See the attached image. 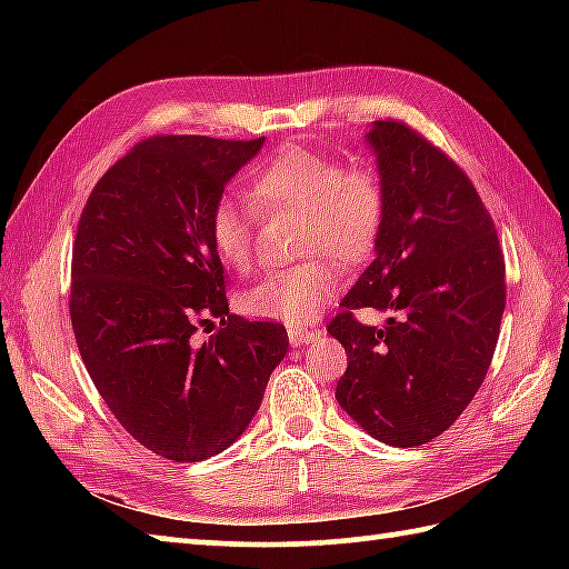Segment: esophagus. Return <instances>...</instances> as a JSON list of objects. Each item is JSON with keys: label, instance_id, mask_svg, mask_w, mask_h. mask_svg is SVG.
Segmentation results:
<instances>
[{"label": "esophagus", "instance_id": "esophagus-1", "mask_svg": "<svg viewBox=\"0 0 569 569\" xmlns=\"http://www.w3.org/2000/svg\"><path fill=\"white\" fill-rule=\"evenodd\" d=\"M316 337H318V332L306 330V328H288V342H291V347L310 345Z\"/></svg>", "mask_w": 569, "mask_h": 569}]
</instances>
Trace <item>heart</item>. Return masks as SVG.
Returning <instances> with one entry per match:
<instances>
[{
  "label": "heart",
  "instance_id": "b5f03b06",
  "mask_svg": "<svg viewBox=\"0 0 569 569\" xmlns=\"http://www.w3.org/2000/svg\"><path fill=\"white\" fill-rule=\"evenodd\" d=\"M249 202L261 214H300L298 247L342 263L369 257L383 220V188L373 168L340 166L308 147H283L253 168ZM257 217L232 198H220L208 217V237L224 269L244 276L253 269ZM337 273L328 259H312L273 271L241 296V308L263 320L303 325L332 298Z\"/></svg>",
  "mask_w": 569,
  "mask_h": 569
}]
</instances>
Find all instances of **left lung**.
I'll return each instance as SVG.
<instances>
[{"instance_id":"1","label":"left lung","mask_w":569,"mask_h":569,"mask_svg":"<svg viewBox=\"0 0 569 569\" xmlns=\"http://www.w3.org/2000/svg\"><path fill=\"white\" fill-rule=\"evenodd\" d=\"M383 220L373 261L328 332L347 371L335 398L359 428L393 447L438 438L485 381L506 308L503 253L471 180L403 122H373ZM390 316L381 329L353 310Z\"/></svg>"}]
</instances>
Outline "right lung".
Segmentation results:
<instances>
[{"mask_svg":"<svg viewBox=\"0 0 569 569\" xmlns=\"http://www.w3.org/2000/svg\"><path fill=\"white\" fill-rule=\"evenodd\" d=\"M261 147L151 137L98 180L78 222L70 322L84 369L131 438L173 462L227 450L288 352L283 325L229 316L208 237L212 204Z\"/></svg>","mask_w":569,"mask_h":569,"instance_id":"right-lung-1","label":"right lung"}]
</instances>
